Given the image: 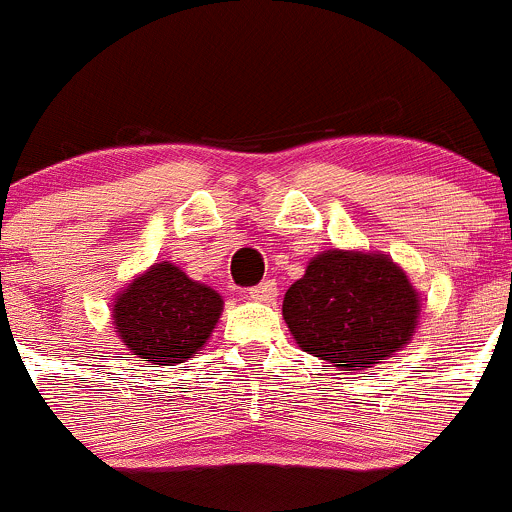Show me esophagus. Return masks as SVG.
<instances>
[{"label": "esophagus", "instance_id": "34e87169", "mask_svg": "<svg viewBox=\"0 0 512 512\" xmlns=\"http://www.w3.org/2000/svg\"><path fill=\"white\" fill-rule=\"evenodd\" d=\"M276 293L278 288L273 278H266V281H261L258 286L249 288V298H254V301H261V303H271L273 298H276Z\"/></svg>", "mask_w": 512, "mask_h": 512}]
</instances>
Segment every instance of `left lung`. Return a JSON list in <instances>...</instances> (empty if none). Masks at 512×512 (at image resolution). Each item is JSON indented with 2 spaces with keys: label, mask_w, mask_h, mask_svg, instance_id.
Segmentation results:
<instances>
[{
  "label": "left lung",
  "mask_w": 512,
  "mask_h": 512,
  "mask_svg": "<svg viewBox=\"0 0 512 512\" xmlns=\"http://www.w3.org/2000/svg\"><path fill=\"white\" fill-rule=\"evenodd\" d=\"M416 288L386 254L326 251L283 298L298 346L341 371L373 368L401 351L418 326Z\"/></svg>",
  "instance_id": "1"
}]
</instances>
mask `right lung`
<instances>
[{
    "label": "right lung",
    "instance_id": "right-lung-1",
    "mask_svg": "<svg viewBox=\"0 0 512 512\" xmlns=\"http://www.w3.org/2000/svg\"><path fill=\"white\" fill-rule=\"evenodd\" d=\"M221 311L224 298L214 288L161 261L114 298L111 318L131 356L151 366H174L209 341Z\"/></svg>",
    "mask_w": 512,
    "mask_h": 512
}]
</instances>
